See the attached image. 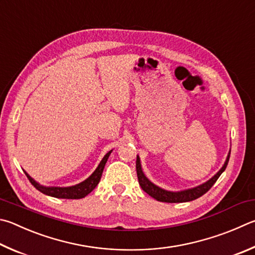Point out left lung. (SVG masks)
Returning a JSON list of instances; mask_svg holds the SVG:
<instances>
[{"instance_id":"8db88e82","label":"left lung","mask_w":255,"mask_h":255,"mask_svg":"<svg viewBox=\"0 0 255 255\" xmlns=\"http://www.w3.org/2000/svg\"><path fill=\"white\" fill-rule=\"evenodd\" d=\"M230 154L229 152L228 157H226V160L219 172H217L211 179H208L207 182L204 184L198 185L196 187L189 188V189H185V191H180V192H170V191H166L164 188H160L157 186V185L152 184L149 179H148L145 174L142 172L141 168V164H140V159L139 156H137V160H136V170H137V177H138V182H139V185L142 188L143 192H146L148 195L151 196L152 198H155L156 201L159 202H165V203H184V202H191L196 200V198L201 197L202 195L210 191V188L215 184V182L221 176V174L224 172L226 166H228L229 159H230Z\"/></svg>"}]
</instances>
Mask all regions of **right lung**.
I'll return each instance as SVG.
<instances>
[{"label":"right lung","mask_w":255,"mask_h":255,"mask_svg":"<svg viewBox=\"0 0 255 255\" xmlns=\"http://www.w3.org/2000/svg\"><path fill=\"white\" fill-rule=\"evenodd\" d=\"M112 151L113 150H110L105 155L104 158L101 159L100 164L98 165V167L96 168L95 172L92 173L89 177H88L86 180H83V182L75 185V186H69V187L43 186V185H40L39 183H36L35 180L25 172V170L24 173L26 175V177L29 178L31 184L33 185L38 191L45 194V195L57 197V198H67V200H78V198L86 197L88 194L94 191L97 185H98V183L100 182L101 175H103V172H104L105 165L107 163L109 155L112 154Z\"/></svg>","instance_id":"1"}]
</instances>
